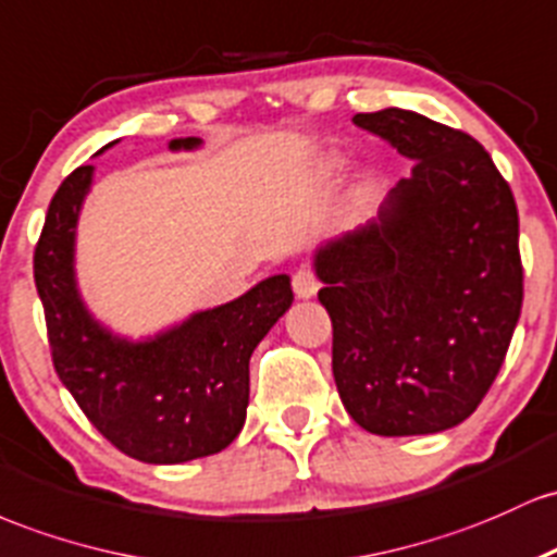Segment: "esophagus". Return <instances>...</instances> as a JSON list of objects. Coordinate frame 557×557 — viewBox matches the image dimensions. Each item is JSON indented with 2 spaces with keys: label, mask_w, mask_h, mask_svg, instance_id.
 Returning <instances> with one entry per match:
<instances>
[{
  "label": "esophagus",
  "mask_w": 557,
  "mask_h": 557,
  "mask_svg": "<svg viewBox=\"0 0 557 557\" xmlns=\"http://www.w3.org/2000/svg\"><path fill=\"white\" fill-rule=\"evenodd\" d=\"M292 289H295V295L302 299L315 297V292L321 289V281H318L315 271H310V268H299L295 276H292Z\"/></svg>",
  "instance_id": "34e87169"
}]
</instances>
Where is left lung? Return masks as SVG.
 I'll use <instances>...</instances> for the list:
<instances>
[{"mask_svg": "<svg viewBox=\"0 0 557 557\" xmlns=\"http://www.w3.org/2000/svg\"><path fill=\"white\" fill-rule=\"evenodd\" d=\"M416 160L379 218L315 255L347 413L381 436L458 426L490 392L523 305L518 210L473 136L410 110L358 112Z\"/></svg>", "mask_w": 557, "mask_h": 557, "instance_id": "obj_1", "label": "left lung"}]
</instances>
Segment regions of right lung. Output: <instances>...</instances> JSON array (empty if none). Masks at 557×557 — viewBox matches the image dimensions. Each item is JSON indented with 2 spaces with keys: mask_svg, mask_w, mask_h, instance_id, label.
<instances>
[{
  "mask_svg": "<svg viewBox=\"0 0 557 557\" xmlns=\"http://www.w3.org/2000/svg\"><path fill=\"white\" fill-rule=\"evenodd\" d=\"M197 144L189 136L171 147ZM91 171L81 165L62 181L34 249L54 371L94 429L128 458L186 463L221 453L245 426L249 358L295 299L289 276L260 281L158 339H115L84 310L73 278V236Z\"/></svg>",
  "mask_w": 557,
  "mask_h": 557,
  "instance_id": "obj_1",
  "label": "right lung"
}]
</instances>
